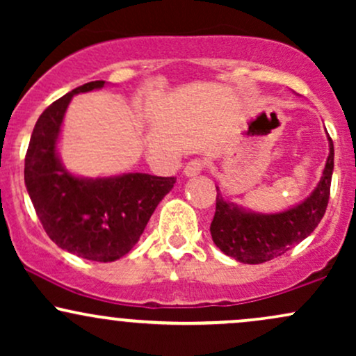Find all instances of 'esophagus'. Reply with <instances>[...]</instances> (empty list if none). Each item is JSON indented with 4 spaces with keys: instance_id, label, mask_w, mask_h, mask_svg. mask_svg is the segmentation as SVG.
Instances as JSON below:
<instances>
[{
    "instance_id": "esophagus-1",
    "label": "esophagus",
    "mask_w": 356,
    "mask_h": 356,
    "mask_svg": "<svg viewBox=\"0 0 356 356\" xmlns=\"http://www.w3.org/2000/svg\"><path fill=\"white\" fill-rule=\"evenodd\" d=\"M204 167H206V162L201 161V159H194V161L187 162L186 167H184V174L187 177H194V175H199L202 172Z\"/></svg>"
}]
</instances>
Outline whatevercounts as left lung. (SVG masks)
I'll return each instance as SVG.
<instances>
[{"label": "left lung", "instance_id": "left-lung-1", "mask_svg": "<svg viewBox=\"0 0 356 356\" xmlns=\"http://www.w3.org/2000/svg\"><path fill=\"white\" fill-rule=\"evenodd\" d=\"M321 179L303 202L275 214L246 211L238 204L224 201L219 187L211 236L224 254L244 264H259L277 257L308 238L325 216L334 164L332 138Z\"/></svg>", "mask_w": 356, "mask_h": 356}]
</instances>
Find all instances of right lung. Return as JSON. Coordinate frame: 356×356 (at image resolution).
<instances>
[{
	"instance_id": "1",
	"label": "right lung",
	"mask_w": 356,
	"mask_h": 356,
	"mask_svg": "<svg viewBox=\"0 0 356 356\" xmlns=\"http://www.w3.org/2000/svg\"><path fill=\"white\" fill-rule=\"evenodd\" d=\"M90 81L48 107L36 122L24 157V184L43 229L56 246L99 263L120 259L137 244L175 177L129 172L79 177L61 164L56 142L72 97L102 88Z\"/></svg>"
}]
</instances>
